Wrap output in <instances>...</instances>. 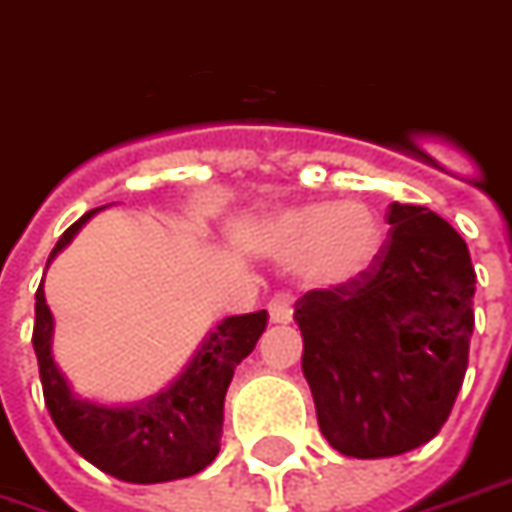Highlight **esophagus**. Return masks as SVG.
<instances>
[{
	"label": "esophagus",
	"mask_w": 512,
	"mask_h": 512,
	"mask_svg": "<svg viewBox=\"0 0 512 512\" xmlns=\"http://www.w3.org/2000/svg\"><path fill=\"white\" fill-rule=\"evenodd\" d=\"M268 314H271V323H290L293 320V295L276 293L268 301Z\"/></svg>",
	"instance_id": "obj_1"
}]
</instances>
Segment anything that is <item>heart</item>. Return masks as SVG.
I'll use <instances>...</instances> for the list:
<instances>
[{
	"instance_id": "heart-1",
	"label": "heart",
	"mask_w": 512,
	"mask_h": 512,
	"mask_svg": "<svg viewBox=\"0 0 512 512\" xmlns=\"http://www.w3.org/2000/svg\"><path fill=\"white\" fill-rule=\"evenodd\" d=\"M271 252L320 285H344L372 266L382 246V222L366 203H314L276 219Z\"/></svg>"
}]
</instances>
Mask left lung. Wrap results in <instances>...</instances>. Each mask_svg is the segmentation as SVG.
Returning a JSON list of instances; mask_svg holds the SVG:
<instances>
[{
    "mask_svg": "<svg viewBox=\"0 0 512 512\" xmlns=\"http://www.w3.org/2000/svg\"><path fill=\"white\" fill-rule=\"evenodd\" d=\"M388 238L358 279L295 301L301 369L323 437L352 458L418 448L445 426L469 361L475 268L423 206H388Z\"/></svg>",
    "mask_w": 512,
    "mask_h": 512,
    "instance_id": "8db88e82",
    "label": "left lung"
}]
</instances>
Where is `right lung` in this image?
<instances>
[{"mask_svg": "<svg viewBox=\"0 0 512 512\" xmlns=\"http://www.w3.org/2000/svg\"><path fill=\"white\" fill-rule=\"evenodd\" d=\"M92 214L94 211H86L64 230L51 257L70 244L78 227ZM266 323V312L227 317L168 391L140 407L108 410L75 399L56 369L51 355L54 317L40 285L34 293L32 344L45 407L75 453L113 478L127 483H165L198 475L217 458L225 423V393L238 363L255 350Z\"/></svg>", "mask_w": 512, "mask_h": 512, "instance_id": "1", "label": "right lung"}]
</instances>
